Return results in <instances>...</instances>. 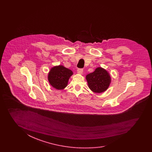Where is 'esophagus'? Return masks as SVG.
<instances>
[{
    "label": "esophagus",
    "instance_id": "esophagus-1",
    "mask_svg": "<svg viewBox=\"0 0 152 152\" xmlns=\"http://www.w3.org/2000/svg\"><path fill=\"white\" fill-rule=\"evenodd\" d=\"M77 74L79 75H82L83 73V69H78L77 70Z\"/></svg>",
    "mask_w": 152,
    "mask_h": 152
}]
</instances>
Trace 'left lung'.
<instances>
[{
  "label": "left lung",
  "instance_id": "left-lung-1",
  "mask_svg": "<svg viewBox=\"0 0 152 152\" xmlns=\"http://www.w3.org/2000/svg\"><path fill=\"white\" fill-rule=\"evenodd\" d=\"M88 86L92 92L102 93L107 90L111 83L109 72L102 67H97L92 73L86 75Z\"/></svg>",
  "mask_w": 152,
  "mask_h": 152
}]
</instances>
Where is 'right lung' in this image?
Listing matches in <instances>:
<instances>
[{"instance_id": "obj_1", "label": "right lung", "mask_w": 152, "mask_h": 152, "mask_svg": "<svg viewBox=\"0 0 152 152\" xmlns=\"http://www.w3.org/2000/svg\"><path fill=\"white\" fill-rule=\"evenodd\" d=\"M73 75V73L71 69L64 66H55L49 72L48 80L52 87L58 90H61L67 86L68 80Z\"/></svg>"}]
</instances>
